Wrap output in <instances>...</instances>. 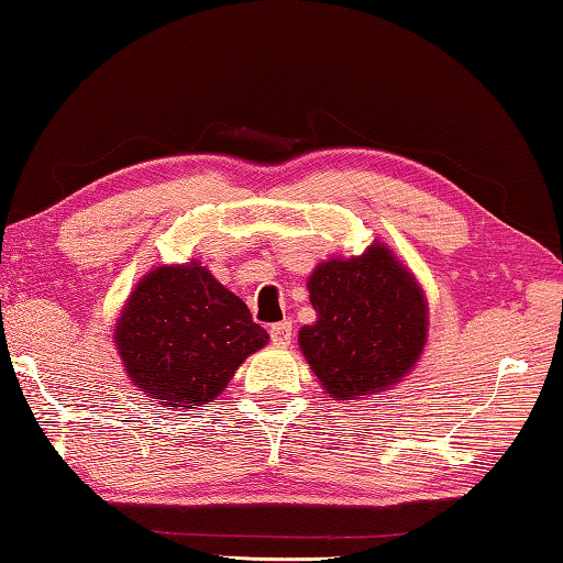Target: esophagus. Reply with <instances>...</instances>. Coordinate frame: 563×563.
<instances>
[{
	"label": "esophagus",
	"instance_id": "34e87169",
	"mask_svg": "<svg viewBox=\"0 0 563 563\" xmlns=\"http://www.w3.org/2000/svg\"><path fill=\"white\" fill-rule=\"evenodd\" d=\"M271 341H273V345H278V347H285V345L292 343V323H290V320H283V323L271 325Z\"/></svg>",
	"mask_w": 563,
	"mask_h": 563
}]
</instances>
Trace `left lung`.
Listing matches in <instances>:
<instances>
[{
    "label": "left lung",
    "mask_w": 563,
    "mask_h": 563,
    "mask_svg": "<svg viewBox=\"0 0 563 563\" xmlns=\"http://www.w3.org/2000/svg\"><path fill=\"white\" fill-rule=\"evenodd\" d=\"M318 320L298 333L300 351L333 400L383 394L421 355L428 306L413 273L373 243L363 255L330 257L308 278Z\"/></svg>",
    "instance_id": "obj_1"
}]
</instances>
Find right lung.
Here are the masks:
<instances>
[{"mask_svg": "<svg viewBox=\"0 0 563 563\" xmlns=\"http://www.w3.org/2000/svg\"><path fill=\"white\" fill-rule=\"evenodd\" d=\"M265 328L200 263L159 265L124 302L114 345L132 386L165 408H198L228 388Z\"/></svg>", "mask_w": 563, "mask_h": 563, "instance_id": "right-lung-1", "label": "right lung"}]
</instances>
